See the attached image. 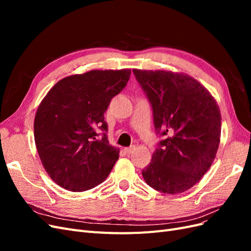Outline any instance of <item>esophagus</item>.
<instances>
[{
  "instance_id": "obj_1",
  "label": "esophagus",
  "mask_w": 251,
  "mask_h": 251,
  "mask_svg": "<svg viewBox=\"0 0 251 251\" xmlns=\"http://www.w3.org/2000/svg\"><path fill=\"white\" fill-rule=\"evenodd\" d=\"M134 151H135V146H132L130 148H126L125 149V151H126V154H131V153H133Z\"/></svg>"
}]
</instances>
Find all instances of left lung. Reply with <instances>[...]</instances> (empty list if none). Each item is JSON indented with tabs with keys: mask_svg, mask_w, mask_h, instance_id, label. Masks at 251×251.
Instances as JSON below:
<instances>
[{
	"mask_svg": "<svg viewBox=\"0 0 251 251\" xmlns=\"http://www.w3.org/2000/svg\"><path fill=\"white\" fill-rule=\"evenodd\" d=\"M153 108L157 134L165 136L142 171L163 194H181L201 180L214 162L221 137V113L203 85L184 73L133 70Z\"/></svg>",
	"mask_w": 251,
	"mask_h": 251,
	"instance_id": "1",
	"label": "left lung"
}]
</instances>
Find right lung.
Instances as JSON below:
<instances>
[{
    "label": "right lung",
    "mask_w": 251,
    "mask_h": 251,
    "mask_svg": "<svg viewBox=\"0 0 251 251\" xmlns=\"http://www.w3.org/2000/svg\"><path fill=\"white\" fill-rule=\"evenodd\" d=\"M131 70H92L57 81L34 117V141L49 177L71 192H83L107 179L119 158L109 144L103 114L126 86Z\"/></svg>",
    "instance_id": "add662e5"
}]
</instances>
